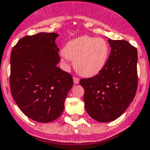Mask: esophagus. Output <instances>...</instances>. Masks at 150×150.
<instances>
[{
  "instance_id": "1",
  "label": "esophagus",
  "mask_w": 150,
  "mask_h": 150,
  "mask_svg": "<svg viewBox=\"0 0 150 150\" xmlns=\"http://www.w3.org/2000/svg\"><path fill=\"white\" fill-rule=\"evenodd\" d=\"M73 81H74V84H79V78H76V77H74Z\"/></svg>"
}]
</instances>
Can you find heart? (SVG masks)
Here are the masks:
<instances>
[{"mask_svg": "<svg viewBox=\"0 0 150 150\" xmlns=\"http://www.w3.org/2000/svg\"><path fill=\"white\" fill-rule=\"evenodd\" d=\"M110 48L106 40L88 35L69 41L62 50V59L73 61L75 71L84 77H93L107 62Z\"/></svg>", "mask_w": 150, "mask_h": 150, "instance_id": "heart-1", "label": "heart"}]
</instances>
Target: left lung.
Returning <instances> with one entry per match:
<instances>
[{
	"label": "left lung",
	"mask_w": 150,
	"mask_h": 150,
	"mask_svg": "<svg viewBox=\"0 0 150 150\" xmlns=\"http://www.w3.org/2000/svg\"><path fill=\"white\" fill-rule=\"evenodd\" d=\"M111 53L97 75L80 80L86 111L94 120L109 122L121 116L137 89V50L125 40H108Z\"/></svg>",
	"instance_id": "1"
}]
</instances>
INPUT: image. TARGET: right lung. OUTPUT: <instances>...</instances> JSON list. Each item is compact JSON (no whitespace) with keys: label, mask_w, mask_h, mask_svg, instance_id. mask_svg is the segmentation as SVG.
Here are the masks:
<instances>
[{"label":"right lung","mask_w":150,"mask_h":150,"mask_svg":"<svg viewBox=\"0 0 150 150\" xmlns=\"http://www.w3.org/2000/svg\"><path fill=\"white\" fill-rule=\"evenodd\" d=\"M57 33L40 32L21 38L10 54V91L26 116L47 123L59 118L73 85L72 76L57 65L60 61Z\"/></svg>","instance_id":"obj_1"}]
</instances>
